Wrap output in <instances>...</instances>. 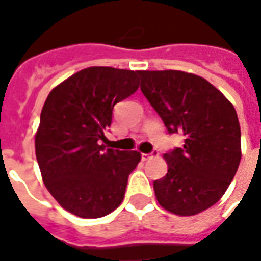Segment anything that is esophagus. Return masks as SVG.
<instances>
[{"mask_svg":"<svg viewBox=\"0 0 261 261\" xmlns=\"http://www.w3.org/2000/svg\"><path fill=\"white\" fill-rule=\"evenodd\" d=\"M156 151H153L152 153H142L141 155V158H142V161H147V159H149L151 158V156H152V155H156Z\"/></svg>","mask_w":261,"mask_h":261,"instance_id":"1","label":"esophagus"}]
</instances>
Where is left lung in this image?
Wrapping results in <instances>:
<instances>
[{"label":"left lung","mask_w":261,"mask_h":261,"mask_svg":"<svg viewBox=\"0 0 261 261\" xmlns=\"http://www.w3.org/2000/svg\"><path fill=\"white\" fill-rule=\"evenodd\" d=\"M141 91L169 134L183 133L181 148L165 153L168 173L153 181L161 207L190 217L213 207L241 162V125L233 105L202 76L140 71Z\"/></svg>","instance_id":"obj_1"}]
</instances>
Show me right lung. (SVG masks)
<instances>
[{
  "label": "right lung",
  "instance_id": "1",
  "mask_svg": "<svg viewBox=\"0 0 261 261\" xmlns=\"http://www.w3.org/2000/svg\"><path fill=\"white\" fill-rule=\"evenodd\" d=\"M140 71L89 67L48 93L35 137L36 159L50 194L68 213L100 218L124 198L137 151L100 145L113 108L138 89Z\"/></svg>",
  "mask_w": 261,
  "mask_h": 261
}]
</instances>
